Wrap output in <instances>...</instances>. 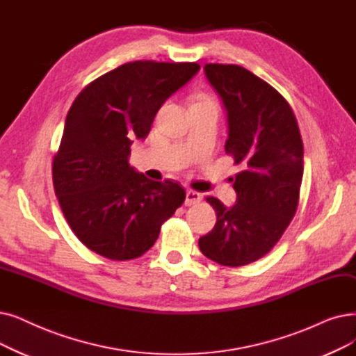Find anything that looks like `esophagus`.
<instances>
[{"label": "esophagus", "instance_id": "34e87169", "mask_svg": "<svg viewBox=\"0 0 356 356\" xmlns=\"http://www.w3.org/2000/svg\"><path fill=\"white\" fill-rule=\"evenodd\" d=\"M200 199H202V195H200L199 192L188 191V192H186V199H184V204H186L188 207L196 205V204L200 202Z\"/></svg>", "mask_w": 356, "mask_h": 356}]
</instances>
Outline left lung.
I'll return each instance as SVG.
<instances>
[{
  "mask_svg": "<svg viewBox=\"0 0 356 356\" xmlns=\"http://www.w3.org/2000/svg\"><path fill=\"white\" fill-rule=\"evenodd\" d=\"M204 71L227 112L225 152L241 172L233 207L207 197L216 222L199 249L220 265L244 266L270 252L296 215L302 141L289 104L266 81L238 65L207 64Z\"/></svg>",
  "mask_w": 356,
  "mask_h": 356,
  "instance_id": "obj_1",
  "label": "left lung"
}]
</instances>
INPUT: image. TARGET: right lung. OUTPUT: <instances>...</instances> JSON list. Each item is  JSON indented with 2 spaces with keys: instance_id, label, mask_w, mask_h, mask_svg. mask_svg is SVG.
Returning a JSON list of instances; mask_svg holds the SVG:
<instances>
[{
  "instance_id": "obj_1",
  "label": "right lung",
  "mask_w": 356,
  "mask_h": 356,
  "mask_svg": "<svg viewBox=\"0 0 356 356\" xmlns=\"http://www.w3.org/2000/svg\"><path fill=\"white\" fill-rule=\"evenodd\" d=\"M200 70L195 63L135 60L90 83L65 119L54 159L55 195L79 240L113 260L140 257L184 202L179 183L154 181L129 165L163 103Z\"/></svg>"
}]
</instances>
